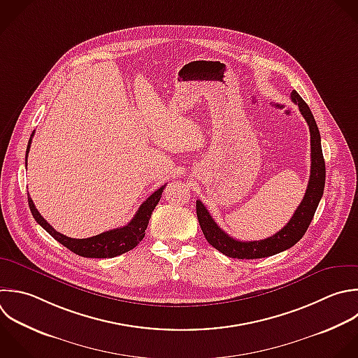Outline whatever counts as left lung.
<instances>
[{"mask_svg":"<svg viewBox=\"0 0 358 358\" xmlns=\"http://www.w3.org/2000/svg\"><path fill=\"white\" fill-rule=\"evenodd\" d=\"M291 99L295 105H298L301 115L303 116V119L306 120V123L309 126L310 175H309V182H308L305 196H303L302 201L299 203L298 208L295 210L294 215L291 217V220L287 222V225L270 238H266L262 241L242 242V241L234 239L232 236L225 234L217 225V222L213 220V217L210 215V213L204 207V204L200 200L196 201V213H197L199 224L201 227V231H203L206 239L208 241V243L211 246H214L217 250H220L221 253H224L228 257L260 259V257L273 256L275 253L289 249L306 232V229L315 215L317 204L323 196L326 169H324V159H323V154H322L319 129L316 126V122L313 119V115H312L309 106L298 95L296 91L291 92Z\"/></svg>","mask_w":358,"mask_h":358,"instance_id":"1","label":"left lung"}]
</instances>
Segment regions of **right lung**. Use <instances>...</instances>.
I'll return each mask as SVG.
<instances>
[{
  "label": "right lung",
  "instance_id": "1",
  "mask_svg": "<svg viewBox=\"0 0 358 358\" xmlns=\"http://www.w3.org/2000/svg\"><path fill=\"white\" fill-rule=\"evenodd\" d=\"M35 131L32 133L29 143H28V148H27V158L29 154V148H31V143H32V137H34ZM165 189V185L162 187H159L158 190H155L137 210L136 215L133 217V220L122 227V228H116V229H110L106 231L103 234L91 236V238H85V239H76V238H69L60 232H57L38 211V208L34 204V200L29 197L28 194V201H29V208L32 211L34 218L36 220L38 224H41L57 242H60L62 245H64L67 249H70L71 252L83 256V257H98V259H106V257H115L119 256L122 253H126L129 250H131L133 248H136L143 238L145 236V229L148 227V221L151 218V214L154 211V208L157 207L161 194Z\"/></svg>",
  "mask_w": 358,
  "mask_h": 358
}]
</instances>
